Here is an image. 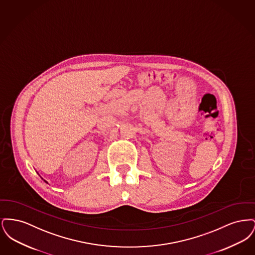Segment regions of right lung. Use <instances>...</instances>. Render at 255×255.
<instances>
[{"label":"right lung","mask_w":255,"mask_h":255,"mask_svg":"<svg viewBox=\"0 0 255 255\" xmlns=\"http://www.w3.org/2000/svg\"><path fill=\"white\" fill-rule=\"evenodd\" d=\"M44 181H45V180H44ZM45 182H47V183H48V182H47V181H45Z\"/></svg>","instance_id":"add662e5"}]
</instances>
